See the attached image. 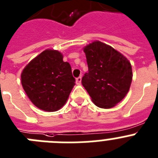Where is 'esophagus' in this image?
Masks as SVG:
<instances>
[{
	"label": "esophagus",
	"instance_id": "esophagus-1",
	"mask_svg": "<svg viewBox=\"0 0 158 158\" xmlns=\"http://www.w3.org/2000/svg\"><path fill=\"white\" fill-rule=\"evenodd\" d=\"M81 81H82V77L81 76H79V77H78V78H76V83L78 84V85L81 84Z\"/></svg>",
	"mask_w": 158,
	"mask_h": 158
}]
</instances>
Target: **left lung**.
Returning a JSON list of instances; mask_svg holds the SVG:
<instances>
[{"mask_svg": "<svg viewBox=\"0 0 158 158\" xmlns=\"http://www.w3.org/2000/svg\"><path fill=\"white\" fill-rule=\"evenodd\" d=\"M88 72L82 79L91 100L101 108H111L125 97L130 88V62L112 46L95 41L83 48Z\"/></svg>", "mask_w": 158, "mask_h": 158, "instance_id": "1", "label": "left lung"}]
</instances>
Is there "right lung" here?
Returning a JSON list of instances; mask_svg holds the SVG:
<instances>
[{
  "label": "right lung",
  "mask_w": 158,
  "mask_h": 158,
  "mask_svg": "<svg viewBox=\"0 0 158 158\" xmlns=\"http://www.w3.org/2000/svg\"><path fill=\"white\" fill-rule=\"evenodd\" d=\"M62 53L46 50L32 59L21 75L24 91L37 108L56 112L67 102L75 79Z\"/></svg>",
  "instance_id": "1"
}]
</instances>
